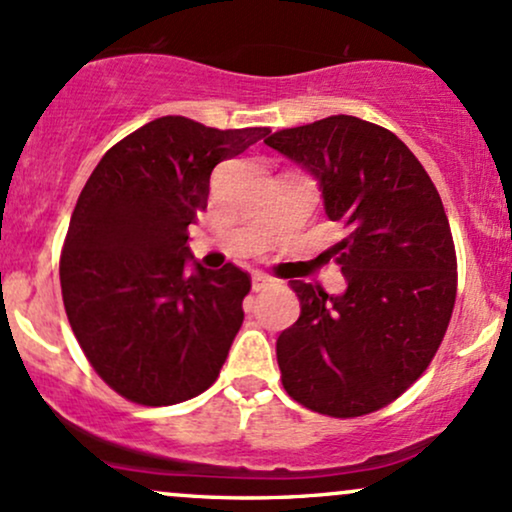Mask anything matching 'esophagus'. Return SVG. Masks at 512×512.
Instances as JSON below:
<instances>
[{"instance_id": "1", "label": "esophagus", "mask_w": 512, "mask_h": 512, "mask_svg": "<svg viewBox=\"0 0 512 512\" xmlns=\"http://www.w3.org/2000/svg\"><path fill=\"white\" fill-rule=\"evenodd\" d=\"M269 286H272V279H269L267 274H252V291H264L269 289Z\"/></svg>"}]
</instances>
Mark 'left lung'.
Segmentation results:
<instances>
[{
  "instance_id": "obj_1",
  "label": "left lung",
  "mask_w": 512,
  "mask_h": 512,
  "mask_svg": "<svg viewBox=\"0 0 512 512\" xmlns=\"http://www.w3.org/2000/svg\"><path fill=\"white\" fill-rule=\"evenodd\" d=\"M264 144L313 175L327 219L344 228L330 252L346 291L291 281L301 317L276 339L284 390L334 419L383 409L433 361L455 308L436 185L397 134L354 115L279 129Z\"/></svg>"
}]
</instances>
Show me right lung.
I'll use <instances>...</instances> for the list:
<instances>
[{
    "instance_id": "1",
    "label": "right lung",
    "mask_w": 512,
    "mask_h": 512,
    "mask_svg": "<svg viewBox=\"0 0 512 512\" xmlns=\"http://www.w3.org/2000/svg\"><path fill=\"white\" fill-rule=\"evenodd\" d=\"M267 134L158 117L86 180L62 248V301L93 370L129 402L168 407L219 378L250 276L231 262L187 272V226L207 209L216 163Z\"/></svg>"
}]
</instances>
